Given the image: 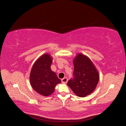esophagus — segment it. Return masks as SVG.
Listing matches in <instances>:
<instances>
[{"label":"esophagus","instance_id":"esophagus-1","mask_svg":"<svg viewBox=\"0 0 126 126\" xmlns=\"http://www.w3.org/2000/svg\"><path fill=\"white\" fill-rule=\"evenodd\" d=\"M62 81L63 83H66L68 82V78L67 77H64L62 79Z\"/></svg>","mask_w":126,"mask_h":126}]
</instances>
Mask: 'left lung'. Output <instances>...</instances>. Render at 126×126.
I'll use <instances>...</instances> for the list:
<instances>
[{
  "label": "left lung",
  "mask_w": 126,
  "mask_h": 126,
  "mask_svg": "<svg viewBox=\"0 0 126 126\" xmlns=\"http://www.w3.org/2000/svg\"><path fill=\"white\" fill-rule=\"evenodd\" d=\"M74 78L67 85L80 97H85L96 89L99 80V72L88 57L81 53L73 59Z\"/></svg>",
  "instance_id": "obj_1"
}]
</instances>
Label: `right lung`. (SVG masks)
Returning a JSON list of instances; mask_svg holds the SVG:
<instances>
[{
    "label": "right lung",
    "mask_w": 126,
    "mask_h": 126,
    "mask_svg": "<svg viewBox=\"0 0 126 126\" xmlns=\"http://www.w3.org/2000/svg\"><path fill=\"white\" fill-rule=\"evenodd\" d=\"M52 58L48 54L41 56L33 64L29 81L32 88L44 96H48L55 91V86L62 82L51 69Z\"/></svg>",
    "instance_id": "right-lung-1"
}]
</instances>
